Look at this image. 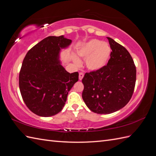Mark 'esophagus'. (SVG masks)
Masks as SVG:
<instances>
[{
	"label": "esophagus",
	"mask_w": 156,
	"mask_h": 156,
	"mask_svg": "<svg viewBox=\"0 0 156 156\" xmlns=\"http://www.w3.org/2000/svg\"><path fill=\"white\" fill-rule=\"evenodd\" d=\"M84 73H82V72L79 73V80H82V78H83V77H84Z\"/></svg>",
	"instance_id": "1"
}]
</instances>
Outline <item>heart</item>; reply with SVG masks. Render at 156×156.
Listing matches in <instances>:
<instances>
[{"label":"heart","mask_w":156,"mask_h":156,"mask_svg":"<svg viewBox=\"0 0 156 156\" xmlns=\"http://www.w3.org/2000/svg\"><path fill=\"white\" fill-rule=\"evenodd\" d=\"M111 54V49L108 44L98 39H91L81 45L78 51L80 58L86 59L87 68L92 71H97L107 64ZM74 62L77 65L80 62L75 58Z\"/></svg>","instance_id":"b5f03b06"}]
</instances>
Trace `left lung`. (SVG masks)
Masks as SVG:
<instances>
[{
	"label": "left lung",
	"mask_w": 156,
	"mask_h": 156,
	"mask_svg": "<svg viewBox=\"0 0 156 156\" xmlns=\"http://www.w3.org/2000/svg\"><path fill=\"white\" fill-rule=\"evenodd\" d=\"M111 58L103 68L86 73L82 98L88 108L98 114H110L124 107L133 95L136 68L129 51L107 37Z\"/></svg>",
	"instance_id": "obj_1"
}]
</instances>
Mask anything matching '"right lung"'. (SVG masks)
<instances>
[{
    "mask_svg": "<svg viewBox=\"0 0 156 156\" xmlns=\"http://www.w3.org/2000/svg\"><path fill=\"white\" fill-rule=\"evenodd\" d=\"M71 43L64 35L49 36L34 46L23 59L19 89L26 106L35 115L47 117L60 112L68 92L78 80V72H68L59 60L61 49Z\"/></svg>",
    "mask_w": 156,
    "mask_h": 156,
    "instance_id": "right-lung-1",
    "label": "right lung"
}]
</instances>
